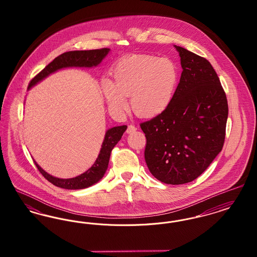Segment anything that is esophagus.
<instances>
[{
  "instance_id": "esophagus-1",
  "label": "esophagus",
  "mask_w": 257,
  "mask_h": 257,
  "mask_svg": "<svg viewBox=\"0 0 257 257\" xmlns=\"http://www.w3.org/2000/svg\"><path fill=\"white\" fill-rule=\"evenodd\" d=\"M137 130V127L133 125V124H130V125H128V128H127V133L128 134H131V133H134L135 131Z\"/></svg>"
}]
</instances>
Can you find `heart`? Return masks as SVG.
<instances>
[{
  "label": "heart",
  "instance_id": "heart-1",
  "mask_svg": "<svg viewBox=\"0 0 257 257\" xmlns=\"http://www.w3.org/2000/svg\"><path fill=\"white\" fill-rule=\"evenodd\" d=\"M111 76L112 81H101V89L110 110L115 113L127 110L126 96H130L132 109L138 115L153 117L171 105L179 70L171 59L133 55L117 62Z\"/></svg>",
  "mask_w": 257,
  "mask_h": 257
}]
</instances>
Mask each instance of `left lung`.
Segmentation results:
<instances>
[{"mask_svg": "<svg viewBox=\"0 0 257 257\" xmlns=\"http://www.w3.org/2000/svg\"><path fill=\"white\" fill-rule=\"evenodd\" d=\"M182 73L171 105L140 124L146 134L145 159L161 182L189 183L220 153L228 106L220 79L203 57L180 46Z\"/></svg>", "mask_w": 257, "mask_h": 257, "instance_id": "left-lung-1", "label": "left lung"}]
</instances>
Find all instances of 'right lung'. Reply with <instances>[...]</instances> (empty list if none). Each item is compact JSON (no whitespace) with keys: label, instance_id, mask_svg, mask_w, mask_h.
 <instances>
[{"label":"right lung","instance_id":"obj_1","mask_svg":"<svg viewBox=\"0 0 257 257\" xmlns=\"http://www.w3.org/2000/svg\"><path fill=\"white\" fill-rule=\"evenodd\" d=\"M110 49L109 48H102V49L86 50V51H69L57 57L53 61L42 69L39 73L37 74L30 82L28 88L36 85L37 82L41 81L49 74L57 71L58 69L64 68V67H71V66H85V67H91L96 66L101 61L107 56ZM127 129L126 125L117 126L110 128L105 135L104 142L102 144V147L98 158L95 163L92 165L90 169H88L86 172L82 173L81 175L69 178V179H61L57 178L48 174L46 171H43L37 163V170L47 179L50 183L60 187L62 189L67 190H79L85 189L93 184L97 183L98 181L103 177L105 172L107 171L109 160H110V152L114 146L120 141L123 133Z\"/></svg>","mask_w":257,"mask_h":257}]
</instances>
